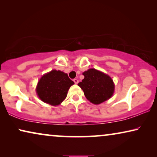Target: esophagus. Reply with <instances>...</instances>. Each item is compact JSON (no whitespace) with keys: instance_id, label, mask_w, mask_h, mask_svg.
I'll list each match as a JSON object with an SVG mask.
<instances>
[{"instance_id":"esophagus-1","label":"esophagus","mask_w":157,"mask_h":157,"mask_svg":"<svg viewBox=\"0 0 157 157\" xmlns=\"http://www.w3.org/2000/svg\"><path fill=\"white\" fill-rule=\"evenodd\" d=\"M74 81L75 83H76V84L78 83V79H77V78H74Z\"/></svg>"}]
</instances>
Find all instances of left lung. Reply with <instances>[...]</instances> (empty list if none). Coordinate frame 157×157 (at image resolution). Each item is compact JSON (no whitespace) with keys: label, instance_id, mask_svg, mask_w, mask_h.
<instances>
[{"label":"left lung","instance_id":"left-lung-1","mask_svg":"<svg viewBox=\"0 0 157 157\" xmlns=\"http://www.w3.org/2000/svg\"><path fill=\"white\" fill-rule=\"evenodd\" d=\"M84 78L78 85L83 91L84 95L90 102L99 104L113 95L114 84L108 75L91 68L83 72Z\"/></svg>","mask_w":157,"mask_h":157}]
</instances>
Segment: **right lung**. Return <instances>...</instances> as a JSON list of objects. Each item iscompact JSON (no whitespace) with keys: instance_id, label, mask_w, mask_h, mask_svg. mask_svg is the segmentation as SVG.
Listing matches in <instances>:
<instances>
[{"instance_id":"obj_1","label":"right lung","mask_w":157,"mask_h":157,"mask_svg":"<svg viewBox=\"0 0 157 157\" xmlns=\"http://www.w3.org/2000/svg\"><path fill=\"white\" fill-rule=\"evenodd\" d=\"M74 83L67 74L53 70L41 77L38 83L36 92L43 101L56 106L65 99L68 89Z\"/></svg>"}]
</instances>
